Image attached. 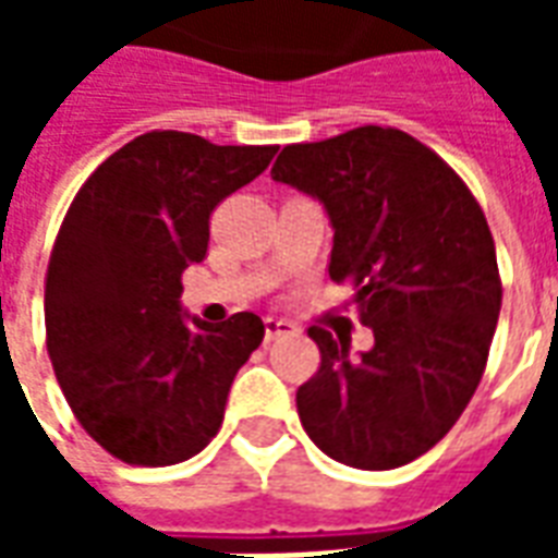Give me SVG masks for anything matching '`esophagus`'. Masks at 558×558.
<instances>
[{
	"instance_id": "34e87169",
	"label": "esophagus",
	"mask_w": 558,
	"mask_h": 558,
	"mask_svg": "<svg viewBox=\"0 0 558 558\" xmlns=\"http://www.w3.org/2000/svg\"><path fill=\"white\" fill-rule=\"evenodd\" d=\"M295 326L290 319H278V316H268L266 319V340H278L280 335H292Z\"/></svg>"
}]
</instances>
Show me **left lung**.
Listing matches in <instances>:
<instances>
[{"label":"left lung","mask_w":558,"mask_h":558,"mask_svg":"<svg viewBox=\"0 0 558 558\" xmlns=\"http://www.w3.org/2000/svg\"><path fill=\"white\" fill-rule=\"evenodd\" d=\"M271 179L316 196L335 227L328 278L352 283L374 350L319 326V371L295 407L307 436L355 469L430 451L475 395L502 307L490 227L466 182L398 128L292 143Z\"/></svg>","instance_id":"1"}]
</instances>
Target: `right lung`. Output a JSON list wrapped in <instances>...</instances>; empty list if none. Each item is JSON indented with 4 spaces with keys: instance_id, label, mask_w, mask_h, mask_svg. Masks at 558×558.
Here are the masks:
<instances>
[{
    "instance_id": "right-lung-1",
    "label": "right lung",
    "mask_w": 558,
    "mask_h": 558,
    "mask_svg": "<svg viewBox=\"0 0 558 558\" xmlns=\"http://www.w3.org/2000/svg\"><path fill=\"white\" fill-rule=\"evenodd\" d=\"M278 146H215L148 131L113 151L68 206L44 278V326L74 418L131 466H172L220 430L256 314L184 323L182 271L203 263L211 211Z\"/></svg>"
}]
</instances>
